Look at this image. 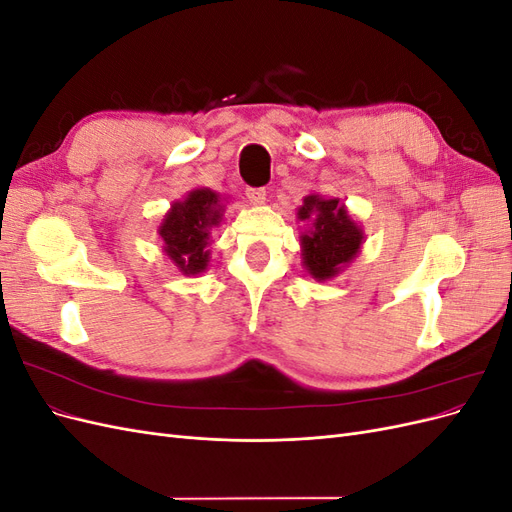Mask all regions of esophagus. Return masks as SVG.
<instances>
[{
	"label": "esophagus",
	"instance_id": "obj_1",
	"mask_svg": "<svg viewBox=\"0 0 512 512\" xmlns=\"http://www.w3.org/2000/svg\"><path fill=\"white\" fill-rule=\"evenodd\" d=\"M245 196L252 205H262L267 200V190L265 188H245Z\"/></svg>",
	"mask_w": 512,
	"mask_h": 512
}]
</instances>
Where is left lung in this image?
I'll use <instances>...</instances> for the list:
<instances>
[{
	"label": "left lung",
	"instance_id": "1",
	"mask_svg": "<svg viewBox=\"0 0 512 512\" xmlns=\"http://www.w3.org/2000/svg\"><path fill=\"white\" fill-rule=\"evenodd\" d=\"M297 218L312 222V228L301 235V258L314 280H331L359 254L363 230L350 218L339 198L309 194L303 198Z\"/></svg>",
	"mask_w": 512,
	"mask_h": 512
}]
</instances>
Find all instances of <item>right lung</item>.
I'll return each instance as SVG.
<instances>
[{
    "label": "right lung",
    "mask_w": 512,
    "mask_h": 512,
    "mask_svg": "<svg viewBox=\"0 0 512 512\" xmlns=\"http://www.w3.org/2000/svg\"><path fill=\"white\" fill-rule=\"evenodd\" d=\"M222 198L209 188L192 190L170 205L158 228L166 256L183 275H198L209 265V237L222 222Z\"/></svg>",
    "instance_id": "add662e5"
}]
</instances>
